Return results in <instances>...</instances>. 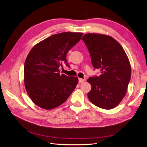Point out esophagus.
<instances>
[{"label":"esophagus","mask_w":147,"mask_h":147,"mask_svg":"<svg viewBox=\"0 0 147 147\" xmlns=\"http://www.w3.org/2000/svg\"><path fill=\"white\" fill-rule=\"evenodd\" d=\"M86 81V80H85L84 79H80V78H79V83H83L84 82H85Z\"/></svg>","instance_id":"34e87169"}]
</instances>
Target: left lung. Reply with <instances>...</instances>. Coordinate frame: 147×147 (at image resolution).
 I'll return each instance as SVG.
<instances>
[{
	"mask_svg": "<svg viewBox=\"0 0 147 147\" xmlns=\"http://www.w3.org/2000/svg\"><path fill=\"white\" fill-rule=\"evenodd\" d=\"M82 40L89 50L94 68L100 70L99 76L87 79L92 86L88 98L100 108L113 109L125 97L131 79L128 58L121 45L109 36L88 33Z\"/></svg>",
	"mask_w": 147,
	"mask_h": 147,
	"instance_id": "obj_1",
	"label": "left lung"
}]
</instances>
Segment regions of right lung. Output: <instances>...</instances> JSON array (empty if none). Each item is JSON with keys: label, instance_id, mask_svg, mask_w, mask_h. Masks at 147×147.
Listing matches in <instances>:
<instances>
[{"label": "right lung", "instance_id": "1", "mask_svg": "<svg viewBox=\"0 0 147 147\" xmlns=\"http://www.w3.org/2000/svg\"><path fill=\"white\" fill-rule=\"evenodd\" d=\"M82 32H65L52 35L36 44L26 59L24 85L29 97L45 109L65 102L79 82L77 77L60 74L59 67L67 62V54L80 40Z\"/></svg>", "mask_w": 147, "mask_h": 147}]
</instances>
